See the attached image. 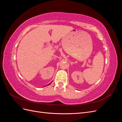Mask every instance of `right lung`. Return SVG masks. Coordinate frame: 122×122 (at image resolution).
I'll list each match as a JSON object with an SVG mask.
<instances>
[{
	"label": "right lung",
	"instance_id": "1",
	"mask_svg": "<svg viewBox=\"0 0 122 122\" xmlns=\"http://www.w3.org/2000/svg\"><path fill=\"white\" fill-rule=\"evenodd\" d=\"M49 83V84H50V83ZM49 84H48V85H49Z\"/></svg>",
	"mask_w": 122,
	"mask_h": 122
}]
</instances>
